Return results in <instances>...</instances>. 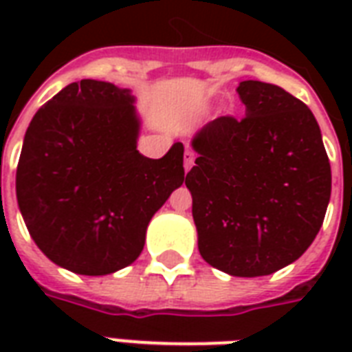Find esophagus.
<instances>
[{"mask_svg":"<svg viewBox=\"0 0 352 352\" xmlns=\"http://www.w3.org/2000/svg\"><path fill=\"white\" fill-rule=\"evenodd\" d=\"M193 162H195V153H193L192 149H186V151H184V170L190 171Z\"/></svg>","mask_w":352,"mask_h":352,"instance_id":"obj_1","label":"esophagus"}]
</instances>
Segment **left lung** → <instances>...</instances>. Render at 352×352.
Masks as SVG:
<instances>
[{
	"label": "left lung",
	"mask_w": 352,
	"mask_h": 352,
	"mask_svg": "<svg viewBox=\"0 0 352 352\" xmlns=\"http://www.w3.org/2000/svg\"><path fill=\"white\" fill-rule=\"evenodd\" d=\"M246 117H219L192 138L188 171L201 256L237 278L294 263L322 228L331 164L312 111L279 85H237Z\"/></svg>",
	"instance_id": "8db88e82"
}]
</instances>
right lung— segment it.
<instances>
[{
	"instance_id": "obj_1",
	"label": "right lung",
	"mask_w": 352,
	"mask_h": 352,
	"mask_svg": "<svg viewBox=\"0 0 352 352\" xmlns=\"http://www.w3.org/2000/svg\"><path fill=\"white\" fill-rule=\"evenodd\" d=\"M135 96L109 82L63 87L30 120L16 197L30 237L58 267L106 276L131 265L157 210L184 181V146L138 153Z\"/></svg>"
}]
</instances>
